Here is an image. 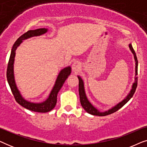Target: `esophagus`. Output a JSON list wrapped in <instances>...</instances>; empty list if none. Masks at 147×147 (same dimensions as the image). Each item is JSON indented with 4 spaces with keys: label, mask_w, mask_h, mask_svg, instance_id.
<instances>
[{
    "label": "esophagus",
    "mask_w": 147,
    "mask_h": 147,
    "mask_svg": "<svg viewBox=\"0 0 147 147\" xmlns=\"http://www.w3.org/2000/svg\"><path fill=\"white\" fill-rule=\"evenodd\" d=\"M80 68V63L78 61H76L74 62L72 65V69H73L74 71H78Z\"/></svg>",
    "instance_id": "34e87169"
}]
</instances>
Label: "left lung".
Segmentation results:
<instances>
[{
  "label": "left lung",
  "instance_id": "obj_1",
  "mask_svg": "<svg viewBox=\"0 0 147 147\" xmlns=\"http://www.w3.org/2000/svg\"><path fill=\"white\" fill-rule=\"evenodd\" d=\"M129 47L130 49L132 54L134 55V60H135L136 62V66H135V73H136V76L138 75V60H137V57H136V53L134 51V50L133 48H132V46L131 44H129ZM78 79H79V94H80V103L82 104V106L83 107L84 110H86L88 113H89L92 115H94V116H106L108 115V114H112L114 112H115L121 108L122 106H123L124 104L127 103V102L129 101L130 98H131L132 96H133L134 92L136 91V87H137V79L138 78L136 77L135 78V82L134 83L132 84V89L130 90V93L128 94V95L126 96V97L124 98V99L119 102L118 104H116L115 106L112 107L111 109L107 110V111H105L104 112H100L99 110L94 107V106L92 105V104L90 103L89 102V100H88L87 97H86V93H85V90H84V82L83 80L80 76H78Z\"/></svg>",
  "mask_w": 147,
  "mask_h": 147
}]
</instances>
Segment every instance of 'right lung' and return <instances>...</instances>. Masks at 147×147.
I'll list each match as a JSON object with an SVG mask.
<instances>
[{
	"instance_id": "obj_1",
	"label": "right lung",
	"mask_w": 147,
	"mask_h": 147,
	"mask_svg": "<svg viewBox=\"0 0 147 147\" xmlns=\"http://www.w3.org/2000/svg\"><path fill=\"white\" fill-rule=\"evenodd\" d=\"M47 29L45 28H42V29H37L35 30H30L23 34L17 41L14 43L12 48L11 55H10L9 61L8 63L7 70V78L8 83L9 84L10 88H11V92L13 93L15 99L18 104L23 106V107L27 108V109L31 110L33 112H47L51 111L53 109L57 103V96L59 90L61 89L62 86L63 85L64 82L67 79L68 76L71 74V67H67L64 68L59 72V75L57 76V80H56L55 84L54 85L53 89H52L51 93H50L49 98L45 100V102H41V103H33V102H28L22 97L21 94L18 90L16 85L15 76H14V61H15V51L17 48L19 47L23 40L27 39L28 38L35 37V36H39L47 33Z\"/></svg>"
}]
</instances>
